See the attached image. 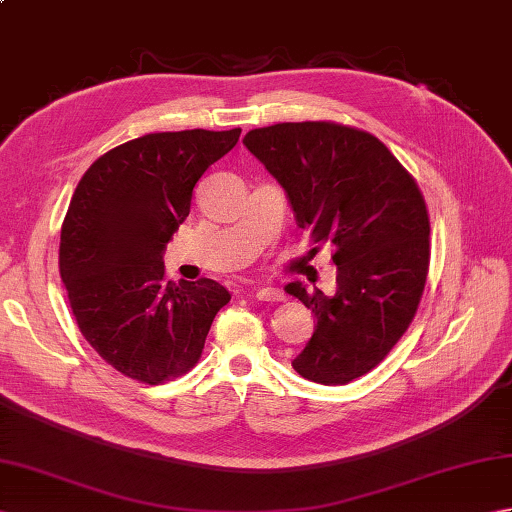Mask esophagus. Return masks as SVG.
Returning a JSON list of instances; mask_svg holds the SVG:
<instances>
[{
  "label": "esophagus",
  "instance_id": "34e87169",
  "mask_svg": "<svg viewBox=\"0 0 512 512\" xmlns=\"http://www.w3.org/2000/svg\"><path fill=\"white\" fill-rule=\"evenodd\" d=\"M255 297L259 301L273 303V301H284V292H281L279 288H273V286H264V288H257L255 290Z\"/></svg>",
  "mask_w": 512,
  "mask_h": 512
}]
</instances>
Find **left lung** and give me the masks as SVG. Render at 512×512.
<instances>
[{"label":"left lung","mask_w":512,"mask_h":512,"mask_svg":"<svg viewBox=\"0 0 512 512\" xmlns=\"http://www.w3.org/2000/svg\"><path fill=\"white\" fill-rule=\"evenodd\" d=\"M246 149L286 191L297 226L332 244L336 292L286 286L317 317L292 361L312 383L367 374L405 334L427 281V204L405 167L372 134L325 123L250 129Z\"/></svg>","instance_id":"obj_1"}]
</instances>
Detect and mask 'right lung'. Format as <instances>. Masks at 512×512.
<instances>
[{
    "mask_svg": "<svg viewBox=\"0 0 512 512\" xmlns=\"http://www.w3.org/2000/svg\"><path fill=\"white\" fill-rule=\"evenodd\" d=\"M239 134L184 129L134 138L96 160L72 195L59 270L74 319L105 363L140 383L187 374L231 301L213 279L167 281L162 255L187 220L195 182Z\"/></svg>",
    "mask_w": 512,
    "mask_h": 512,
    "instance_id": "right-lung-1",
    "label": "right lung"
}]
</instances>
